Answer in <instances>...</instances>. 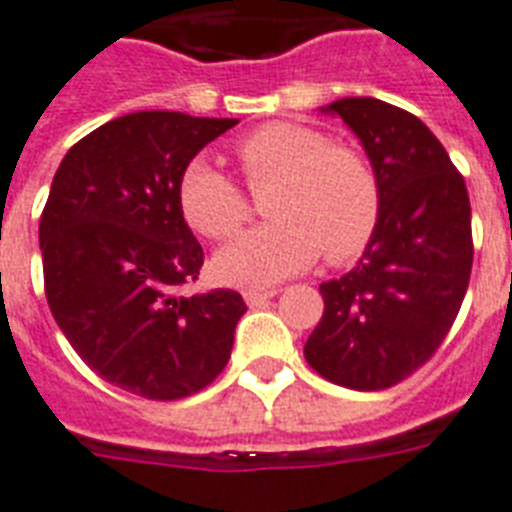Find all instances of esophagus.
Masks as SVG:
<instances>
[{
  "label": "esophagus",
  "mask_w": 512,
  "mask_h": 512,
  "mask_svg": "<svg viewBox=\"0 0 512 512\" xmlns=\"http://www.w3.org/2000/svg\"><path fill=\"white\" fill-rule=\"evenodd\" d=\"M276 296V291H257V289H247L244 291V302L249 304V307H263L265 302H270Z\"/></svg>",
  "instance_id": "1"
}]
</instances>
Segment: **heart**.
Here are the masks:
<instances>
[{"instance_id": "b5f03b06", "label": "heart", "mask_w": 512, "mask_h": 512, "mask_svg": "<svg viewBox=\"0 0 512 512\" xmlns=\"http://www.w3.org/2000/svg\"><path fill=\"white\" fill-rule=\"evenodd\" d=\"M249 184L270 192L265 226L247 231L216 255L223 281L265 286L315 265L346 263L369 244L380 218V184L367 158L330 145L322 132L294 122H270L236 143ZM179 205L197 231L226 239L242 229L249 205L239 184L208 158L187 163Z\"/></svg>"}]
</instances>
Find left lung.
<instances>
[{"label":"left lung","mask_w":512,"mask_h":512,"mask_svg":"<svg viewBox=\"0 0 512 512\" xmlns=\"http://www.w3.org/2000/svg\"><path fill=\"white\" fill-rule=\"evenodd\" d=\"M359 137L380 184L375 234L349 273L320 283L304 359L351 390L390 388L435 354L468 289L474 244L463 176L422 119L380 98L322 106Z\"/></svg>","instance_id":"left-lung-1"}]
</instances>
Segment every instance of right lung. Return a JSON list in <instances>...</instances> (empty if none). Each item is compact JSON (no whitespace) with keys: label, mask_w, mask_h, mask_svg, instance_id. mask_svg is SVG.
<instances>
[{"label":"right lung","mask_w":512,"mask_h":512,"mask_svg":"<svg viewBox=\"0 0 512 512\" xmlns=\"http://www.w3.org/2000/svg\"><path fill=\"white\" fill-rule=\"evenodd\" d=\"M236 122L124 114L72 145L54 174L38 226L49 309L77 356L127 393L176 401L229 362L242 296L176 294L203 268L179 179Z\"/></svg>","instance_id":"add662e5"}]
</instances>
